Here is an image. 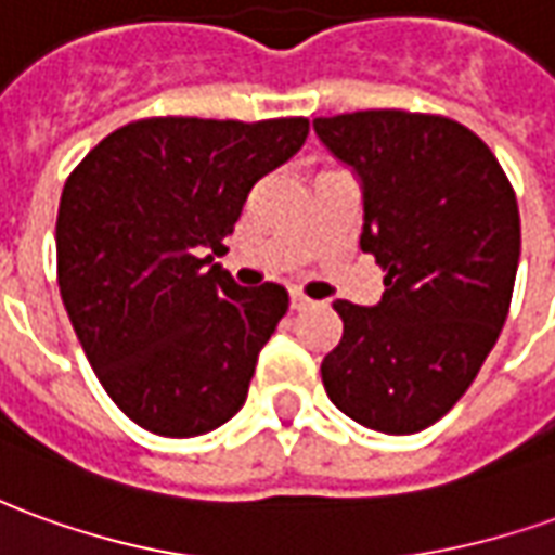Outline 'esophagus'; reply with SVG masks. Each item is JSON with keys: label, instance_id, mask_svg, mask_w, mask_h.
Wrapping results in <instances>:
<instances>
[{"label": "esophagus", "instance_id": "obj_1", "mask_svg": "<svg viewBox=\"0 0 555 555\" xmlns=\"http://www.w3.org/2000/svg\"><path fill=\"white\" fill-rule=\"evenodd\" d=\"M309 306H315V300H309L304 291H291V309L300 312V309H309Z\"/></svg>", "mask_w": 555, "mask_h": 555}]
</instances>
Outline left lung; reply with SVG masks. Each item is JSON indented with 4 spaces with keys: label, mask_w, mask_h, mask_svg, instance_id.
Returning <instances> with one entry per match:
<instances>
[{
    "label": "left lung",
    "mask_w": 555,
    "mask_h": 555,
    "mask_svg": "<svg viewBox=\"0 0 555 555\" xmlns=\"http://www.w3.org/2000/svg\"><path fill=\"white\" fill-rule=\"evenodd\" d=\"M315 134L360 177V249L387 270L378 306L333 304L343 339L321 382L351 421L421 433L466 393L502 333L520 261L514 185L448 116H318Z\"/></svg>",
    "instance_id": "1"
}]
</instances>
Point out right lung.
Segmentation results:
<instances>
[{
    "instance_id": "add662e5",
    "label": "right lung",
    "mask_w": 555,
    "mask_h": 555,
    "mask_svg": "<svg viewBox=\"0 0 555 555\" xmlns=\"http://www.w3.org/2000/svg\"><path fill=\"white\" fill-rule=\"evenodd\" d=\"M306 134L304 116H153L111 131L68 173L62 304L107 397L143 429L192 439L243 409L288 291L240 288L212 258L228 251L251 185Z\"/></svg>"
}]
</instances>
